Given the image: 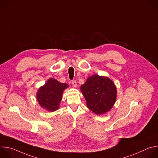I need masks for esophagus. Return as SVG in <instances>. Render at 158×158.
<instances>
[{"mask_svg": "<svg viewBox=\"0 0 158 158\" xmlns=\"http://www.w3.org/2000/svg\"><path fill=\"white\" fill-rule=\"evenodd\" d=\"M72 85L74 87H77V82H76V81L75 80H73L72 81Z\"/></svg>", "mask_w": 158, "mask_h": 158, "instance_id": "esophagus-1", "label": "esophagus"}]
</instances>
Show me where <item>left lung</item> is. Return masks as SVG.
Masks as SVG:
<instances>
[{
    "mask_svg": "<svg viewBox=\"0 0 158 158\" xmlns=\"http://www.w3.org/2000/svg\"><path fill=\"white\" fill-rule=\"evenodd\" d=\"M87 107L96 114L109 110L114 104L117 91L114 83L107 77L93 75L81 85Z\"/></svg>",
    "mask_w": 158,
    "mask_h": 158,
    "instance_id": "obj_1",
    "label": "left lung"
}]
</instances>
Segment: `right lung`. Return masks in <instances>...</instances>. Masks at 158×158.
Masks as SVG:
<instances>
[{"label": "right lung", "mask_w": 158, "mask_h": 158, "mask_svg": "<svg viewBox=\"0 0 158 158\" xmlns=\"http://www.w3.org/2000/svg\"><path fill=\"white\" fill-rule=\"evenodd\" d=\"M68 87L54 79H49L44 85L40 87L37 93V99L40 105L49 111H54L59 107L64 90Z\"/></svg>", "instance_id": "right-lung-1"}]
</instances>
